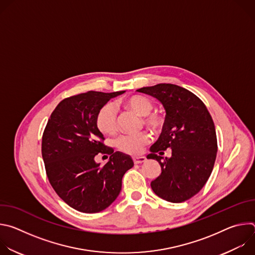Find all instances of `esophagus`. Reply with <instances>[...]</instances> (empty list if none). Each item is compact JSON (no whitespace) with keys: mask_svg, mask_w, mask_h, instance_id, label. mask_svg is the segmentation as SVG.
<instances>
[{"mask_svg":"<svg viewBox=\"0 0 255 255\" xmlns=\"http://www.w3.org/2000/svg\"><path fill=\"white\" fill-rule=\"evenodd\" d=\"M133 161L135 164H139V163L146 161V158H145V156H134Z\"/></svg>","mask_w":255,"mask_h":255,"instance_id":"obj_1","label":"esophagus"}]
</instances>
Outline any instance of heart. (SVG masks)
I'll return each instance as SVG.
<instances>
[{
    "mask_svg": "<svg viewBox=\"0 0 255 255\" xmlns=\"http://www.w3.org/2000/svg\"><path fill=\"white\" fill-rule=\"evenodd\" d=\"M122 104L130 109V110L136 112L141 116H145L144 122L152 128H157L161 124V118L157 114H149L153 108L152 102L144 96L135 95L125 99ZM96 124L98 129L107 135L114 134L117 130V113L116 109L112 104L104 105L97 114ZM149 134L145 131L133 133V134H124L119 136L116 141V147L127 154H137L139 153L144 145L149 142Z\"/></svg>",
    "mask_w": 255,
    "mask_h": 255,
    "instance_id": "obj_1",
    "label": "heart"
}]
</instances>
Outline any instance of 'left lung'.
<instances>
[{
	"instance_id": "left-lung-1",
	"label": "left lung",
	"mask_w": 255,
	"mask_h": 255,
	"mask_svg": "<svg viewBox=\"0 0 255 255\" xmlns=\"http://www.w3.org/2000/svg\"><path fill=\"white\" fill-rule=\"evenodd\" d=\"M137 92L157 99L165 110L162 132L147 155L161 167L151 189L167 202H185L203 189L213 170L218 147L213 119L195 94L176 85L158 84ZM167 148L172 156L162 161L157 153Z\"/></svg>"
}]
</instances>
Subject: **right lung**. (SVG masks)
<instances>
[{
	"label": "right lung",
	"instance_id": "add662e5",
	"mask_svg": "<svg viewBox=\"0 0 255 255\" xmlns=\"http://www.w3.org/2000/svg\"><path fill=\"white\" fill-rule=\"evenodd\" d=\"M125 91H90L62 100L52 112L42 136V157L49 183L71 208L98 213L110 206L122 189V177L134 162L130 155L103 144L96 117L107 102ZM111 155L100 167L94 156Z\"/></svg>",
	"mask_w": 255,
	"mask_h": 255
}]
</instances>
